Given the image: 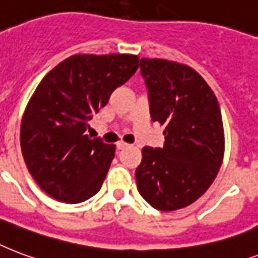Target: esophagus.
<instances>
[{
  "label": "esophagus",
  "instance_id": "1",
  "mask_svg": "<svg viewBox=\"0 0 258 258\" xmlns=\"http://www.w3.org/2000/svg\"><path fill=\"white\" fill-rule=\"evenodd\" d=\"M129 147V144L123 143V141H119V143H117V149H125V148Z\"/></svg>",
  "mask_w": 258,
  "mask_h": 258
}]
</instances>
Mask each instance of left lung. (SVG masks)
<instances>
[{"label": "left lung", "instance_id": "left-lung-1", "mask_svg": "<svg viewBox=\"0 0 258 258\" xmlns=\"http://www.w3.org/2000/svg\"><path fill=\"white\" fill-rule=\"evenodd\" d=\"M153 122L164 125V147L143 148L136 169L140 195L161 211L187 207L218 175L225 152L222 115L210 86L185 64L140 60Z\"/></svg>", "mask_w": 258, "mask_h": 258}]
</instances>
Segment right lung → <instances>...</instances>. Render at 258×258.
Listing matches in <instances>:
<instances>
[{
	"label": "right lung",
	"mask_w": 258,
	"mask_h": 258,
	"mask_svg": "<svg viewBox=\"0 0 258 258\" xmlns=\"http://www.w3.org/2000/svg\"><path fill=\"white\" fill-rule=\"evenodd\" d=\"M137 69L136 55L79 53L60 61L36 87L24 111L20 144L28 171L49 197L81 203L101 189L115 145L91 139L86 129Z\"/></svg>",
	"instance_id": "right-lung-1"
}]
</instances>
